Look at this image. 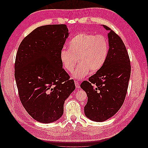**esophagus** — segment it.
Listing matches in <instances>:
<instances>
[{
  "instance_id": "esophagus-1",
  "label": "esophagus",
  "mask_w": 148,
  "mask_h": 148,
  "mask_svg": "<svg viewBox=\"0 0 148 148\" xmlns=\"http://www.w3.org/2000/svg\"><path fill=\"white\" fill-rule=\"evenodd\" d=\"M75 84L76 88H80V85H79V83L77 81H75Z\"/></svg>"
}]
</instances>
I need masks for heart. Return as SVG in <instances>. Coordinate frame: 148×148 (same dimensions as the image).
Returning a JSON list of instances; mask_svg holds the SVG:
<instances>
[{
  "label": "heart",
  "mask_w": 148,
  "mask_h": 148,
  "mask_svg": "<svg viewBox=\"0 0 148 148\" xmlns=\"http://www.w3.org/2000/svg\"><path fill=\"white\" fill-rule=\"evenodd\" d=\"M108 52L109 43L104 36L81 33L69 42L68 50L60 51V59L64 69L69 72L74 70L78 59L79 65L73 77L81 79L90 71L96 72L99 70L105 64Z\"/></svg>",
  "instance_id": "1"
}]
</instances>
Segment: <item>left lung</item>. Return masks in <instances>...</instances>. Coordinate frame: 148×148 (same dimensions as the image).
<instances>
[{"mask_svg":"<svg viewBox=\"0 0 148 148\" xmlns=\"http://www.w3.org/2000/svg\"><path fill=\"white\" fill-rule=\"evenodd\" d=\"M109 31V52L102 68L81 85L86 92L88 102L84 114L91 120L101 122L117 112L127 95L131 65L125 44L114 31Z\"/></svg>","mask_w":148,"mask_h":148,"instance_id":"8db88e82","label":"left lung"}]
</instances>
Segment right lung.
I'll return each mask as SVG.
<instances>
[{"label": "right lung", "mask_w": 148, "mask_h": 148, "mask_svg": "<svg viewBox=\"0 0 148 148\" xmlns=\"http://www.w3.org/2000/svg\"><path fill=\"white\" fill-rule=\"evenodd\" d=\"M69 34L66 25L39 26L23 39L18 49L15 78L20 99L39 122L49 123L59 119L65 101L75 89L60 59Z\"/></svg>", "instance_id": "1"}]
</instances>
